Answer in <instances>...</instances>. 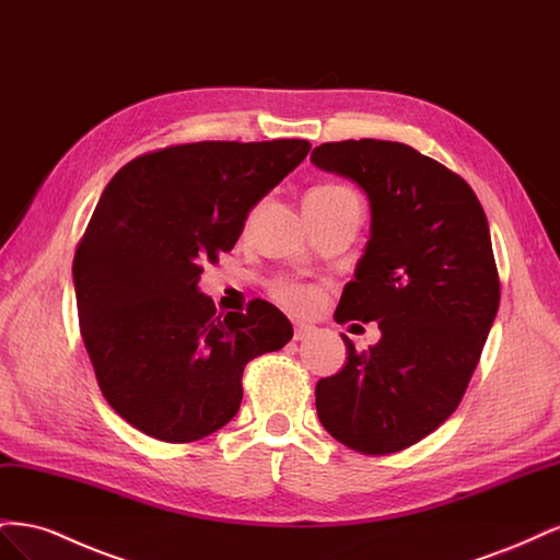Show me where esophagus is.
I'll use <instances>...</instances> for the list:
<instances>
[{
	"label": "esophagus",
	"mask_w": 560,
	"mask_h": 560,
	"mask_svg": "<svg viewBox=\"0 0 560 560\" xmlns=\"http://www.w3.org/2000/svg\"><path fill=\"white\" fill-rule=\"evenodd\" d=\"M311 334H315L313 325H303V322H296V325H294V341H303V338H308Z\"/></svg>",
	"instance_id": "1"
}]
</instances>
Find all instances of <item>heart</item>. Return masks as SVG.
I'll use <instances>...</instances> for the list:
<instances>
[{
	"instance_id": "obj_1",
	"label": "heart",
	"mask_w": 560,
	"mask_h": 560,
	"mask_svg": "<svg viewBox=\"0 0 560 560\" xmlns=\"http://www.w3.org/2000/svg\"><path fill=\"white\" fill-rule=\"evenodd\" d=\"M341 196H354V191L348 189L346 184L327 182V184L313 186L306 198H341ZM270 292H273V296L292 311H311L322 299L319 287L296 278H278L273 284H270Z\"/></svg>"
}]
</instances>
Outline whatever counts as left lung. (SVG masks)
<instances>
[{
    "mask_svg": "<svg viewBox=\"0 0 560 560\" xmlns=\"http://www.w3.org/2000/svg\"><path fill=\"white\" fill-rule=\"evenodd\" d=\"M311 161L358 182L371 238L336 322H378L381 341L354 350L315 387L325 430L364 455L418 444L457 409L500 306L486 212L471 186L409 144L325 142Z\"/></svg>",
    "mask_w": 560,
    "mask_h": 560,
    "instance_id": "obj_1",
    "label": "left lung"
}]
</instances>
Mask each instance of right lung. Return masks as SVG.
Masks as SVG:
<instances>
[{
	"mask_svg": "<svg viewBox=\"0 0 560 560\" xmlns=\"http://www.w3.org/2000/svg\"><path fill=\"white\" fill-rule=\"evenodd\" d=\"M308 151L171 144L126 163L100 196L72 264L79 329L100 389L135 430L167 444L217 432L241 409L247 362L290 343V319L268 301L217 313L198 280Z\"/></svg>",
	"mask_w": 560,
	"mask_h": 560,
	"instance_id": "1",
	"label": "right lung"
}]
</instances>
